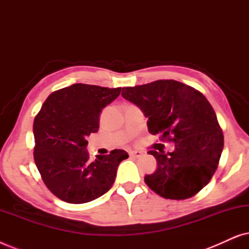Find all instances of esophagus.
Masks as SVG:
<instances>
[{
	"instance_id": "obj_1",
	"label": "esophagus",
	"mask_w": 249,
	"mask_h": 249,
	"mask_svg": "<svg viewBox=\"0 0 249 249\" xmlns=\"http://www.w3.org/2000/svg\"><path fill=\"white\" fill-rule=\"evenodd\" d=\"M142 154H144V153H142V151H130L129 152V155H130L131 158H136V159L141 158Z\"/></svg>"
}]
</instances>
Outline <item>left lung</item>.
I'll return each mask as SVG.
<instances>
[{"label": "left lung", "instance_id": "obj_1", "mask_svg": "<svg viewBox=\"0 0 249 249\" xmlns=\"http://www.w3.org/2000/svg\"><path fill=\"white\" fill-rule=\"evenodd\" d=\"M122 97L141 108L151 134L175 142V151H149L158 162L145 182L160 196L189 198L212 178L223 149V134L212 105L195 88L156 80L122 88Z\"/></svg>", "mask_w": 249, "mask_h": 249}]
</instances>
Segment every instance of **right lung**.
<instances>
[{"label":"right lung","instance_id":"add662e5","mask_svg":"<svg viewBox=\"0 0 249 249\" xmlns=\"http://www.w3.org/2000/svg\"><path fill=\"white\" fill-rule=\"evenodd\" d=\"M121 87L73 84L54 91L34 121L37 169L51 192L71 204L88 203L111 189L124 149L96 155L91 161L87 137L100 128L103 108L120 95Z\"/></svg>","mask_w":249,"mask_h":249}]
</instances>
